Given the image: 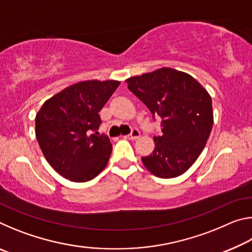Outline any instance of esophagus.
Returning a JSON list of instances; mask_svg holds the SVG:
<instances>
[{
    "instance_id": "obj_1",
    "label": "esophagus",
    "mask_w": 252,
    "mask_h": 252,
    "mask_svg": "<svg viewBox=\"0 0 252 252\" xmlns=\"http://www.w3.org/2000/svg\"><path fill=\"white\" fill-rule=\"evenodd\" d=\"M139 136H140V131L134 129V130H132V132H131L130 134L126 135L125 138H126V139H130V140H135V139H138Z\"/></svg>"
}]
</instances>
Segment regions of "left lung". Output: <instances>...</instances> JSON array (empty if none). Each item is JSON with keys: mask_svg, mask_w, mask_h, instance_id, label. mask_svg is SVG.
Listing matches in <instances>:
<instances>
[{"mask_svg": "<svg viewBox=\"0 0 252 252\" xmlns=\"http://www.w3.org/2000/svg\"><path fill=\"white\" fill-rule=\"evenodd\" d=\"M127 89L160 116V136L142 162L156 177L170 179L185 173L206 147L213 125L212 100L193 76L171 67L126 79Z\"/></svg>", "mask_w": 252, "mask_h": 252, "instance_id": "8db88e82", "label": "left lung"}]
</instances>
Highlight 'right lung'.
I'll use <instances>...</instances> for the list:
<instances>
[{"mask_svg": "<svg viewBox=\"0 0 252 252\" xmlns=\"http://www.w3.org/2000/svg\"><path fill=\"white\" fill-rule=\"evenodd\" d=\"M120 85L117 80H85L46 100L35 117V136L46 161L60 176L87 182L101 173L112 152L97 135L99 112ZM95 130V135H90Z\"/></svg>", "mask_w": 252, "mask_h": 252, "instance_id": "add662e5", "label": "right lung"}]
</instances>
